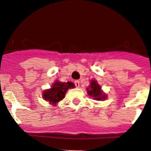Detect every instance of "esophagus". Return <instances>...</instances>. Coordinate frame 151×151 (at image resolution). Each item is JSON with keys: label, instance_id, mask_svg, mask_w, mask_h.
I'll return each mask as SVG.
<instances>
[{"label": "esophagus", "instance_id": "34e87169", "mask_svg": "<svg viewBox=\"0 0 151 151\" xmlns=\"http://www.w3.org/2000/svg\"><path fill=\"white\" fill-rule=\"evenodd\" d=\"M75 85L77 88L79 87V86H80V83H79L78 81H75Z\"/></svg>", "mask_w": 151, "mask_h": 151}]
</instances>
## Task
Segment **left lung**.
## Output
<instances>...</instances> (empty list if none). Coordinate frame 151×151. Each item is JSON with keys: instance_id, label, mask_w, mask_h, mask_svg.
Segmentation results:
<instances>
[{"instance_id": "left-lung-1", "label": "left lung", "mask_w": 151, "mask_h": 151, "mask_svg": "<svg viewBox=\"0 0 151 151\" xmlns=\"http://www.w3.org/2000/svg\"><path fill=\"white\" fill-rule=\"evenodd\" d=\"M88 95L90 97H92L96 101H103L106 98L107 95L103 92L101 90V87L98 82L95 80L91 81L89 87L86 89Z\"/></svg>"}]
</instances>
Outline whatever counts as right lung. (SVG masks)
<instances>
[{
  "mask_svg": "<svg viewBox=\"0 0 151 151\" xmlns=\"http://www.w3.org/2000/svg\"><path fill=\"white\" fill-rule=\"evenodd\" d=\"M71 88H75V85L73 82L68 81L65 83L56 81L50 89L43 92L42 98L50 104L56 105L58 102L64 99L67 91Z\"/></svg>",
  "mask_w": 151,
  "mask_h": 151,
  "instance_id": "1",
  "label": "right lung"
}]
</instances>
